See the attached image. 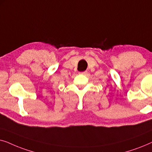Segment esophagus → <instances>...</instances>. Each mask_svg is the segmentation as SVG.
I'll list each match as a JSON object with an SVG mask.
<instances>
[{"label": "esophagus", "mask_w": 152, "mask_h": 152, "mask_svg": "<svg viewBox=\"0 0 152 152\" xmlns=\"http://www.w3.org/2000/svg\"><path fill=\"white\" fill-rule=\"evenodd\" d=\"M87 72H87L86 70V71H84V72H80V74H82V75H86V74H87Z\"/></svg>", "instance_id": "1"}]
</instances>
